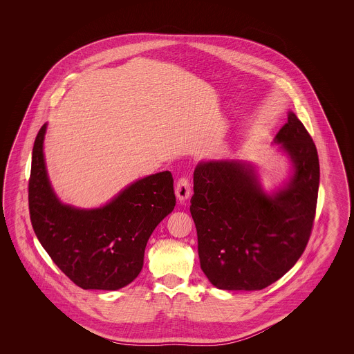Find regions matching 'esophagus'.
<instances>
[{"label":"esophagus","mask_w":354,"mask_h":354,"mask_svg":"<svg viewBox=\"0 0 354 354\" xmlns=\"http://www.w3.org/2000/svg\"><path fill=\"white\" fill-rule=\"evenodd\" d=\"M175 194H176V198L180 203H185L189 199L191 196V185L188 182V179L185 178H180L176 183L175 187Z\"/></svg>","instance_id":"34e87169"}]
</instances>
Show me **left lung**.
I'll use <instances>...</instances> for the list:
<instances>
[{
	"mask_svg": "<svg viewBox=\"0 0 354 354\" xmlns=\"http://www.w3.org/2000/svg\"><path fill=\"white\" fill-rule=\"evenodd\" d=\"M290 175L272 192L243 159H211L194 171L191 215L201 267L225 290H260L283 277L308 244L320 185L317 149L295 113L273 139Z\"/></svg>",
	"mask_w": 354,
	"mask_h": 354,
	"instance_id": "obj_1",
	"label": "left lung"
}]
</instances>
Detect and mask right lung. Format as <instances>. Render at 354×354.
<instances>
[{"label": "right lung", "instance_id": "1", "mask_svg": "<svg viewBox=\"0 0 354 354\" xmlns=\"http://www.w3.org/2000/svg\"><path fill=\"white\" fill-rule=\"evenodd\" d=\"M34 142L29 209L34 232L55 266L82 289L117 290L143 268L147 241L175 207L169 171L152 174L123 188L98 208H77L55 195L48 175L44 140Z\"/></svg>", "mask_w": 354, "mask_h": 354}]
</instances>
